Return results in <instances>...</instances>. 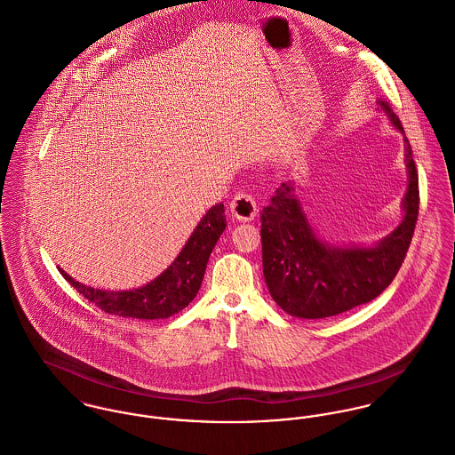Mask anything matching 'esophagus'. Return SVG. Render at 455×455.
Here are the masks:
<instances>
[{"label":"esophagus","mask_w":455,"mask_h":455,"mask_svg":"<svg viewBox=\"0 0 455 455\" xmlns=\"http://www.w3.org/2000/svg\"><path fill=\"white\" fill-rule=\"evenodd\" d=\"M230 211H232V216L237 218L239 221H251L258 214V206L251 194L237 192L230 203Z\"/></svg>","instance_id":"34e87169"}]
</instances>
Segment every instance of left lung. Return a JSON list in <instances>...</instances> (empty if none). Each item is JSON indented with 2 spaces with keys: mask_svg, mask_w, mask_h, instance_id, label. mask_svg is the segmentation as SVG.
<instances>
[{
  "mask_svg": "<svg viewBox=\"0 0 455 455\" xmlns=\"http://www.w3.org/2000/svg\"><path fill=\"white\" fill-rule=\"evenodd\" d=\"M378 104L405 141L403 220L372 247L327 244L308 223L294 185L282 183L261 211V247L267 287L285 314L327 318L369 303L393 282L405 259L419 214V176L398 116L386 100Z\"/></svg>",
  "mask_w": 455,
  "mask_h": 455,
  "instance_id": "left-lung-1",
  "label": "left lung"
}]
</instances>
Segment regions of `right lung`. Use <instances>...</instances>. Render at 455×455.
Instances as JSON below:
<instances>
[{
	"label": "right lung",
	"instance_id": "obj_1",
	"mask_svg": "<svg viewBox=\"0 0 455 455\" xmlns=\"http://www.w3.org/2000/svg\"><path fill=\"white\" fill-rule=\"evenodd\" d=\"M227 227L223 204L212 206L199 221L175 261L156 279L132 291H102L72 279L62 268V277L95 303L105 314L130 318H168L181 312L196 298L204 279L211 251Z\"/></svg>",
	"mask_w": 455,
	"mask_h": 455
}]
</instances>
